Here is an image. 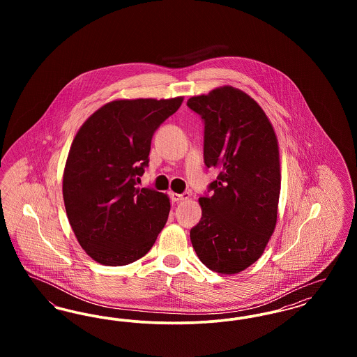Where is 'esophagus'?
I'll return each mask as SVG.
<instances>
[{"label": "esophagus", "mask_w": 357, "mask_h": 357, "mask_svg": "<svg viewBox=\"0 0 357 357\" xmlns=\"http://www.w3.org/2000/svg\"><path fill=\"white\" fill-rule=\"evenodd\" d=\"M190 194L188 192H183V194H176V192H171L170 198L172 202H179V201H185L188 199Z\"/></svg>", "instance_id": "34e87169"}]
</instances>
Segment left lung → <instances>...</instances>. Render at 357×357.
Wrapping results in <instances>:
<instances>
[{
	"mask_svg": "<svg viewBox=\"0 0 357 357\" xmlns=\"http://www.w3.org/2000/svg\"><path fill=\"white\" fill-rule=\"evenodd\" d=\"M187 107L204 120V165L220 170L199 198L202 218L190 230L191 243L208 269L236 274L262 255L275 227L277 137L262 108L237 88L190 98Z\"/></svg>",
	"mask_w": 357,
	"mask_h": 357,
	"instance_id": "1",
	"label": "left lung"
}]
</instances>
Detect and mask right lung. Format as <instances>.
I'll return each instance as SVG.
<instances>
[{"mask_svg": "<svg viewBox=\"0 0 357 357\" xmlns=\"http://www.w3.org/2000/svg\"><path fill=\"white\" fill-rule=\"evenodd\" d=\"M183 98L107 102L75 136L63 178L70 227L92 259L123 266L147 255L165 227L167 195L136 183L159 126Z\"/></svg>", "mask_w": 357, "mask_h": 357, "instance_id": "right-lung-1", "label": "right lung"}]
</instances>
